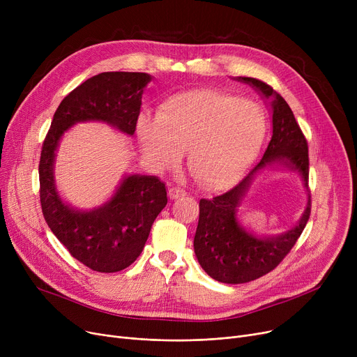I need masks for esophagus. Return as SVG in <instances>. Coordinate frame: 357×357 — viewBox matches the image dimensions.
Returning a JSON list of instances; mask_svg holds the SVG:
<instances>
[{
    "label": "esophagus",
    "instance_id": "1",
    "mask_svg": "<svg viewBox=\"0 0 357 357\" xmlns=\"http://www.w3.org/2000/svg\"><path fill=\"white\" fill-rule=\"evenodd\" d=\"M188 195V192H186L185 190L182 188H171L169 190V198L171 199H178V198H183Z\"/></svg>",
    "mask_w": 357,
    "mask_h": 357
}]
</instances>
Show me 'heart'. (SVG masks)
Returning <instances> with one entry per match:
<instances>
[{"label": "heart", "instance_id": "heart-1", "mask_svg": "<svg viewBox=\"0 0 357 357\" xmlns=\"http://www.w3.org/2000/svg\"><path fill=\"white\" fill-rule=\"evenodd\" d=\"M268 135L264 108L231 93L194 89L167 97L156 119L142 116L144 158L160 171L179 165L182 150L198 182L210 191L237 183L257 159Z\"/></svg>", "mask_w": 357, "mask_h": 357}]
</instances>
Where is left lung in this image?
Returning <instances> with one entry per match:
<instances>
[{
	"label": "left lung",
	"instance_id": "8db88e82",
	"mask_svg": "<svg viewBox=\"0 0 357 357\" xmlns=\"http://www.w3.org/2000/svg\"><path fill=\"white\" fill-rule=\"evenodd\" d=\"M272 100V139L260 162L234 188L213 199L199 201V220L194 250L202 269L222 284H245L273 271L295 246L311 214L308 194L307 210L292 230L276 237H256L243 230L236 220V208L249 188L255 174L272 162L299 171L308 190V143L287 101L266 82L256 78H238ZM310 192V190H308Z\"/></svg>",
	"mask_w": 357,
	"mask_h": 357
}]
</instances>
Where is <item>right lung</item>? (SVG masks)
<instances>
[{
    "label": "right lung",
    "instance_id": "right-lung-1",
    "mask_svg": "<svg viewBox=\"0 0 357 357\" xmlns=\"http://www.w3.org/2000/svg\"><path fill=\"white\" fill-rule=\"evenodd\" d=\"M150 79L143 72H102L86 79L62 100L42 146L39 192L45 220L70 256L92 271L119 272L139 257L167 204L165 183L156 176L131 175L101 207L77 211L56 191L54 150L65 131L79 121H105L135 135L143 88Z\"/></svg>",
    "mask_w": 357,
    "mask_h": 357
}]
</instances>
